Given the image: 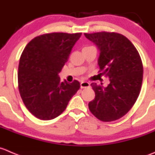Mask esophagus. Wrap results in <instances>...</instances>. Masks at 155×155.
Returning <instances> with one entry per match:
<instances>
[{"instance_id":"esophagus-1","label":"esophagus","mask_w":155,"mask_h":155,"mask_svg":"<svg viewBox=\"0 0 155 155\" xmlns=\"http://www.w3.org/2000/svg\"><path fill=\"white\" fill-rule=\"evenodd\" d=\"M87 87H90V83L86 82V81H82L81 83V88L84 89L87 88Z\"/></svg>"}]
</instances>
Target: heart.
Wrapping results in <instances>:
<instances>
[{"label":"heart","mask_w":155,"mask_h":155,"mask_svg":"<svg viewBox=\"0 0 155 155\" xmlns=\"http://www.w3.org/2000/svg\"><path fill=\"white\" fill-rule=\"evenodd\" d=\"M84 48H85V47H84Z\"/></svg>","instance_id":"b5f03b06"}]
</instances>
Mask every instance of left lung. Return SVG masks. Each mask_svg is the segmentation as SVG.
Returning a JSON list of instances; mask_svg holds the SVG:
<instances>
[{
    "label": "left lung",
    "mask_w": 155,
    "mask_h": 155,
    "mask_svg": "<svg viewBox=\"0 0 155 155\" xmlns=\"http://www.w3.org/2000/svg\"><path fill=\"white\" fill-rule=\"evenodd\" d=\"M84 35L100 51L99 74H105L110 81L106 87L92 83L96 96L89 102V109L102 121L118 120L131 109L140 93L143 65L139 52L119 33L102 31Z\"/></svg>",
    "instance_id": "left-lung-1"
}]
</instances>
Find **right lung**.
Here are the masks:
<instances>
[{
	"mask_svg": "<svg viewBox=\"0 0 155 155\" xmlns=\"http://www.w3.org/2000/svg\"><path fill=\"white\" fill-rule=\"evenodd\" d=\"M82 33L44 34L24 49L19 64L18 86L27 109L37 118L49 120L60 115L81 84L62 82L59 73Z\"/></svg>",
	"mask_w": 155,
	"mask_h": 155,
	"instance_id": "1",
	"label": "right lung"
}]
</instances>
